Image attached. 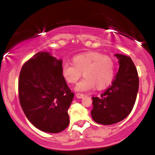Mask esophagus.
Segmentation results:
<instances>
[{
  "label": "esophagus",
  "instance_id": "obj_1",
  "mask_svg": "<svg viewBox=\"0 0 155 155\" xmlns=\"http://www.w3.org/2000/svg\"><path fill=\"white\" fill-rule=\"evenodd\" d=\"M76 97L77 98H82L84 97V95L82 94H76Z\"/></svg>",
  "mask_w": 155,
  "mask_h": 155
}]
</instances>
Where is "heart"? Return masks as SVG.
<instances>
[{"instance_id": "heart-1", "label": "heart", "mask_w": 155, "mask_h": 155, "mask_svg": "<svg viewBox=\"0 0 155 155\" xmlns=\"http://www.w3.org/2000/svg\"><path fill=\"white\" fill-rule=\"evenodd\" d=\"M82 73L85 78L76 85V91H87L95 86L101 90L112 82L115 75V63L104 54L91 51L75 56L73 64H64L61 68L63 78L70 85L76 83Z\"/></svg>"}]
</instances>
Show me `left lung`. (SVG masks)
<instances>
[{
  "label": "left lung",
  "instance_id": "1",
  "mask_svg": "<svg viewBox=\"0 0 155 155\" xmlns=\"http://www.w3.org/2000/svg\"><path fill=\"white\" fill-rule=\"evenodd\" d=\"M115 56L119 64L115 79L101 97H92V118L104 125L119 122L130 113L139 90L138 73L132 59L121 54Z\"/></svg>",
  "mask_w": 155,
  "mask_h": 155
}]
</instances>
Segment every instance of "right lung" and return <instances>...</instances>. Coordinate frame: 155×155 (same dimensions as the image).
<instances>
[{
	"instance_id": "obj_1",
	"label": "right lung",
	"mask_w": 155,
	"mask_h": 155,
	"mask_svg": "<svg viewBox=\"0 0 155 155\" xmlns=\"http://www.w3.org/2000/svg\"><path fill=\"white\" fill-rule=\"evenodd\" d=\"M61 68V59L40 51L20 71L21 107L30 122L43 132L57 134L70 124L68 111L74 94L63 78Z\"/></svg>"
}]
</instances>
